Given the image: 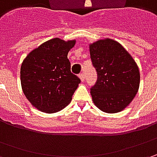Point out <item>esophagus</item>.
<instances>
[{
    "mask_svg": "<svg viewBox=\"0 0 157 157\" xmlns=\"http://www.w3.org/2000/svg\"><path fill=\"white\" fill-rule=\"evenodd\" d=\"M78 77H79V78L81 79V81H85V74L84 73H80L79 75H78Z\"/></svg>",
    "mask_w": 157,
    "mask_h": 157,
    "instance_id": "esophagus-1",
    "label": "esophagus"
}]
</instances>
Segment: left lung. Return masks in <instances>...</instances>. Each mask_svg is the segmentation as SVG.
<instances>
[{"instance_id": "1", "label": "left lung", "mask_w": 157, "mask_h": 157, "mask_svg": "<svg viewBox=\"0 0 157 157\" xmlns=\"http://www.w3.org/2000/svg\"><path fill=\"white\" fill-rule=\"evenodd\" d=\"M90 56L98 76L91 88L94 105L108 113L123 110L139 89L136 61L121 44L108 38L90 44Z\"/></svg>"}]
</instances>
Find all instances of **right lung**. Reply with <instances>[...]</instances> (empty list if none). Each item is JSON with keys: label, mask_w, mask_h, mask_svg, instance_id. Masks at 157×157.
I'll return each instance as SVG.
<instances>
[{"label": "right lung", "mask_w": 157, "mask_h": 157, "mask_svg": "<svg viewBox=\"0 0 157 157\" xmlns=\"http://www.w3.org/2000/svg\"><path fill=\"white\" fill-rule=\"evenodd\" d=\"M75 40H49L30 52L21 66V84L28 100L38 110L52 113L71 100L80 79L71 71L67 58Z\"/></svg>", "instance_id": "add662e5"}]
</instances>
